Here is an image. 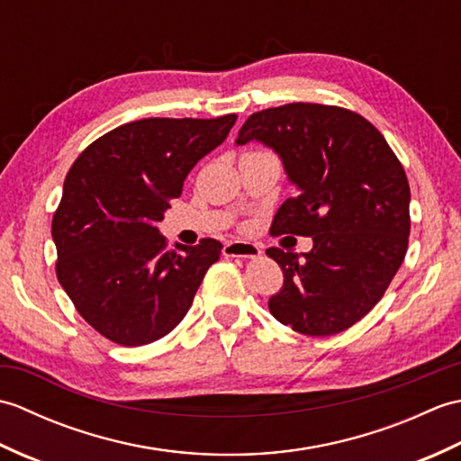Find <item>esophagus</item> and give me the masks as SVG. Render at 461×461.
<instances>
[{"mask_svg":"<svg viewBox=\"0 0 461 461\" xmlns=\"http://www.w3.org/2000/svg\"><path fill=\"white\" fill-rule=\"evenodd\" d=\"M261 248L249 241H228L223 246L225 258H241V259H256L261 256Z\"/></svg>","mask_w":461,"mask_h":461,"instance_id":"34e87169","label":"esophagus"}]
</instances>
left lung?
Wrapping results in <instances>:
<instances>
[{"instance_id": "left-lung-1", "label": "left lung", "mask_w": 461, "mask_h": 461, "mask_svg": "<svg viewBox=\"0 0 461 461\" xmlns=\"http://www.w3.org/2000/svg\"><path fill=\"white\" fill-rule=\"evenodd\" d=\"M249 140L276 150L297 188L271 233L312 238L301 256L267 249L283 269L271 315L301 335H337L376 305L404 261L410 185L402 164L365 116L317 103L253 113L236 142Z\"/></svg>"}]
</instances>
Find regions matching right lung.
<instances>
[{
    "mask_svg": "<svg viewBox=\"0 0 461 461\" xmlns=\"http://www.w3.org/2000/svg\"><path fill=\"white\" fill-rule=\"evenodd\" d=\"M236 119L126 122L86 146L68 170L51 223L55 271L79 315L104 339L149 345L188 312L221 243L205 238L174 251L156 223Z\"/></svg>",
    "mask_w": 461,
    "mask_h": 461,
    "instance_id": "obj_1",
    "label": "right lung"
}]
</instances>
